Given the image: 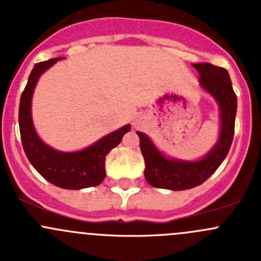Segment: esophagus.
I'll return each mask as SVG.
<instances>
[{
    "instance_id": "1",
    "label": "esophagus",
    "mask_w": 261,
    "mask_h": 261,
    "mask_svg": "<svg viewBox=\"0 0 261 261\" xmlns=\"http://www.w3.org/2000/svg\"><path fill=\"white\" fill-rule=\"evenodd\" d=\"M141 122V118H136L135 120V125H139V123Z\"/></svg>"
}]
</instances>
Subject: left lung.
I'll return each instance as SVG.
<instances>
[{
    "instance_id": "8db88e82",
    "label": "left lung",
    "mask_w": 261,
    "mask_h": 261,
    "mask_svg": "<svg viewBox=\"0 0 261 261\" xmlns=\"http://www.w3.org/2000/svg\"><path fill=\"white\" fill-rule=\"evenodd\" d=\"M199 74V86L211 94L220 109V135L217 143L204 156L197 160L170 158L160 151L146 134L136 131L140 138V149L145 160L144 175L155 188L184 191L199 186L216 172L227 156L235 133L238 98L233 92L230 74L225 68L210 63L193 64Z\"/></svg>"
}]
</instances>
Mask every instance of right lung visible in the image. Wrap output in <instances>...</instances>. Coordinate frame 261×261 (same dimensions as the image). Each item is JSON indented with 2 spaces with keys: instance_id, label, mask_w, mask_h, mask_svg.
Listing matches in <instances>:
<instances>
[{
  "instance_id": "add662e5",
  "label": "right lung",
  "mask_w": 261,
  "mask_h": 261,
  "mask_svg": "<svg viewBox=\"0 0 261 261\" xmlns=\"http://www.w3.org/2000/svg\"><path fill=\"white\" fill-rule=\"evenodd\" d=\"M60 59L63 58H54L38 63L29 75L28 84L21 94L18 109L21 143L29 162L36 172L54 186L63 189L96 187L106 177V155L121 143L122 136L131 130V126H122L78 151H60L44 143L34 126L31 101L39 78Z\"/></svg>"
}]
</instances>
